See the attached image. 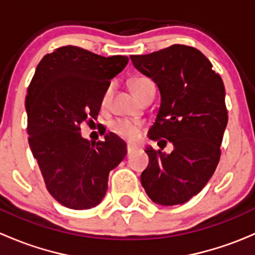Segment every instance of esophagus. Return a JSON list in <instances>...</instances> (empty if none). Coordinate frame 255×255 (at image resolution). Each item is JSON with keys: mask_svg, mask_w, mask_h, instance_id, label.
I'll list each match as a JSON object with an SVG mask.
<instances>
[{"mask_svg": "<svg viewBox=\"0 0 255 255\" xmlns=\"http://www.w3.org/2000/svg\"><path fill=\"white\" fill-rule=\"evenodd\" d=\"M135 149H137V148H135L134 145H132V144H128V145H127V154H128V155L133 154V151H134Z\"/></svg>", "mask_w": 255, "mask_h": 255, "instance_id": "esophagus-1", "label": "esophagus"}]
</instances>
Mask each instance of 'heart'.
<instances>
[{
  "label": "heart",
  "mask_w": 255,
  "mask_h": 255,
  "mask_svg": "<svg viewBox=\"0 0 255 255\" xmlns=\"http://www.w3.org/2000/svg\"><path fill=\"white\" fill-rule=\"evenodd\" d=\"M153 84L149 78H145V76H137V78H133L130 80V89L132 91L137 95L138 97L142 95L148 85ZM113 89V84H110L109 86L105 90L104 95H102L101 99V105L105 106V105L109 102L110 97H111ZM142 123L138 122V121H132V120H126V118H118V120H115L110 125V128L115 134H117L118 137L123 138L126 140H129V142H134L139 138L140 132H142Z\"/></svg>",
  "instance_id": "heart-1"
}]
</instances>
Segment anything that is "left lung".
Wrapping results in <instances>:
<instances>
[{"mask_svg": "<svg viewBox=\"0 0 255 255\" xmlns=\"http://www.w3.org/2000/svg\"><path fill=\"white\" fill-rule=\"evenodd\" d=\"M130 60L160 91L149 139L163 137L174 145L170 154L146 146L149 164L140 175L142 186L155 204H185L204 189L220 161L228 122L225 85L206 56L187 45L130 55Z\"/></svg>", "mask_w": 255, "mask_h": 255, "instance_id": "1", "label": "left lung"}]
</instances>
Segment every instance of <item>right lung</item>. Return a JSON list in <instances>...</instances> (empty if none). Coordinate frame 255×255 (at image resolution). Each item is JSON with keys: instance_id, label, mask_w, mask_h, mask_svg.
I'll return each instance as SVG.
<instances>
[{"instance_id": "add662e5", "label": "right lung", "mask_w": 255, "mask_h": 255, "mask_svg": "<svg viewBox=\"0 0 255 255\" xmlns=\"http://www.w3.org/2000/svg\"><path fill=\"white\" fill-rule=\"evenodd\" d=\"M127 63V56L105 58L66 45L44 55L35 69L25 97L28 142L48 191L63 206H97L110 171L127 154L112 133L91 143L80 133L82 123L99 115L105 90Z\"/></svg>"}]
</instances>
